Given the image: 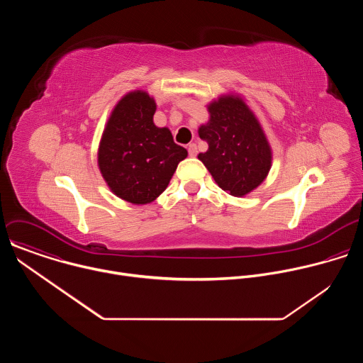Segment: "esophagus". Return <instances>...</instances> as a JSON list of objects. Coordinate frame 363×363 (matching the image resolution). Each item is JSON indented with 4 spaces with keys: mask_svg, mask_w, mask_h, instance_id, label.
<instances>
[{
    "mask_svg": "<svg viewBox=\"0 0 363 363\" xmlns=\"http://www.w3.org/2000/svg\"><path fill=\"white\" fill-rule=\"evenodd\" d=\"M188 153H189V157H196L198 147H196L195 143H189V145H188Z\"/></svg>",
    "mask_w": 363,
    "mask_h": 363,
    "instance_id": "esophagus-1",
    "label": "esophagus"
}]
</instances>
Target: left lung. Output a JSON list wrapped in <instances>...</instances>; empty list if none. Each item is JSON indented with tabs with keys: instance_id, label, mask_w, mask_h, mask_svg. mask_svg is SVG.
<instances>
[{
	"instance_id": "obj_1",
	"label": "left lung",
	"mask_w": 363,
	"mask_h": 363,
	"mask_svg": "<svg viewBox=\"0 0 363 363\" xmlns=\"http://www.w3.org/2000/svg\"><path fill=\"white\" fill-rule=\"evenodd\" d=\"M210 121L198 135L208 150L198 160L210 171L221 189L244 196L260 185L272 168L273 153L266 133L238 94H223L208 105Z\"/></svg>"
}]
</instances>
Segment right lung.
Listing matches in <instances>:
<instances>
[{"mask_svg": "<svg viewBox=\"0 0 363 363\" xmlns=\"http://www.w3.org/2000/svg\"><path fill=\"white\" fill-rule=\"evenodd\" d=\"M155 112L157 103L146 91L126 93L113 108L99 143L103 179L115 195L135 205L157 199L188 157L168 128L153 123Z\"/></svg>", "mask_w": 363, "mask_h": 363, "instance_id": "add662e5", "label": "right lung"}]
</instances>
